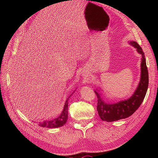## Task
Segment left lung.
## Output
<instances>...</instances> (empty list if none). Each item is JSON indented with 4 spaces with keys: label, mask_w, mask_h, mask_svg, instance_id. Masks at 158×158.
<instances>
[{
    "label": "left lung",
    "mask_w": 158,
    "mask_h": 158,
    "mask_svg": "<svg viewBox=\"0 0 158 158\" xmlns=\"http://www.w3.org/2000/svg\"><path fill=\"white\" fill-rule=\"evenodd\" d=\"M130 44L135 47L137 51L142 55L140 83L131 98L114 104L104 102L102 97L101 98V94L97 91H94L98 98L97 110L98 114L103 121L113 122L130 117L140 106L146 94L149 80L144 52L136 42L131 41Z\"/></svg>",
    "instance_id": "1"
}]
</instances>
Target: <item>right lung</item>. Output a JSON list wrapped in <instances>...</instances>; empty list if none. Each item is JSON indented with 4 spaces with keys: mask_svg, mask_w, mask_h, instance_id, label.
I'll list each match as a JSON object with an SVG mask.
<instances>
[{
    "mask_svg": "<svg viewBox=\"0 0 158 158\" xmlns=\"http://www.w3.org/2000/svg\"><path fill=\"white\" fill-rule=\"evenodd\" d=\"M71 95L66 99V103L64 104V107L63 112L60 115L56 118L52 119L51 121H44V123H40V125L42 127L47 128H58L60 127H63L68 119V101Z\"/></svg>",
    "mask_w": 158,
    "mask_h": 158,
    "instance_id": "add662e5",
    "label": "right lung"
}]
</instances>
